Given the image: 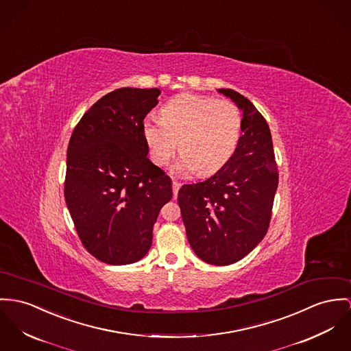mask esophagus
<instances>
[{
  "label": "esophagus",
  "mask_w": 351,
  "mask_h": 351,
  "mask_svg": "<svg viewBox=\"0 0 351 351\" xmlns=\"http://www.w3.org/2000/svg\"><path fill=\"white\" fill-rule=\"evenodd\" d=\"M179 189H180V183H178V182H172V189H173V197H176V196H178V192H179Z\"/></svg>",
  "instance_id": "esophagus-1"
}]
</instances>
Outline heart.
<instances>
[{
  "label": "heart",
  "mask_w": 351,
  "mask_h": 351,
  "mask_svg": "<svg viewBox=\"0 0 351 351\" xmlns=\"http://www.w3.org/2000/svg\"><path fill=\"white\" fill-rule=\"evenodd\" d=\"M159 119L143 123V137L158 167L169 162L179 144L176 175H214L231 160L242 134L238 106L211 96L180 93L162 106Z\"/></svg>",
  "instance_id": "b5f03b06"
}]
</instances>
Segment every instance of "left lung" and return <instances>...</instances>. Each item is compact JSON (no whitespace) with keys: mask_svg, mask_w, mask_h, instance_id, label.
I'll return each instance as SVG.
<instances>
[{"mask_svg":"<svg viewBox=\"0 0 351 351\" xmlns=\"http://www.w3.org/2000/svg\"><path fill=\"white\" fill-rule=\"evenodd\" d=\"M243 112L242 136L231 160L214 176L179 189L189 245L206 263L232 265L265 238L278 168L270 128L261 112L232 89H217Z\"/></svg>","mask_w":351,"mask_h":351,"instance_id":"obj_1","label":"left lung"}]
</instances>
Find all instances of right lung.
Returning <instances> with one entry per match:
<instances>
[{
    "instance_id": "right-lung-1",
    "label": "right lung",
    "mask_w": 351,
    "mask_h": 351,
    "mask_svg": "<svg viewBox=\"0 0 351 351\" xmlns=\"http://www.w3.org/2000/svg\"><path fill=\"white\" fill-rule=\"evenodd\" d=\"M160 89L120 88L81 117L66 151L65 203L79 238L96 259L121 266L140 261L172 199V182L148 159L143 121Z\"/></svg>"
}]
</instances>
